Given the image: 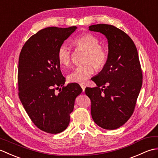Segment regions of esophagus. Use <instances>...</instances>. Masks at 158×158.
Returning a JSON list of instances; mask_svg holds the SVG:
<instances>
[{"mask_svg": "<svg viewBox=\"0 0 158 158\" xmlns=\"http://www.w3.org/2000/svg\"><path fill=\"white\" fill-rule=\"evenodd\" d=\"M80 86L81 87V88H82V89H83V92H84L85 91V85H83V84H80Z\"/></svg>", "mask_w": 158, "mask_h": 158, "instance_id": "esophagus-1", "label": "esophagus"}]
</instances>
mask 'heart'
<instances>
[{
  "instance_id": "b5f03b06",
  "label": "heart",
  "mask_w": 158,
  "mask_h": 158,
  "mask_svg": "<svg viewBox=\"0 0 158 158\" xmlns=\"http://www.w3.org/2000/svg\"><path fill=\"white\" fill-rule=\"evenodd\" d=\"M98 43V39L89 32L82 33L73 39V44L77 49L85 51L84 62L86 64L76 67L69 74V79L70 82L84 83L94 73V65L98 70L102 69L106 66L109 53L105 47ZM57 56L59 62L64 66H69L71 62L72 52L65 44L59 47Z\"/></svg>"
}]
</instances>
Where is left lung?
I'll return each instance as SVG.
<instances>
[{"label":"left lung","instance_id":"8db88e82","mask_svg":"<svg viewBox=\"0 0 158 158\" xmlns=\"http://www.w3.org/2000/svg\"><path fill=\"white\" fill-rule=\"evenodd\" d=\"M91 31L105 35L109 43L106 66L92 80L95 88H86L91 100V114L97 125L106 130L123 126L134 113L143 83V73L135 43L122 30L99 23Z\"/></svg>","mask_w":158,"mask_h":158}]
</instances>
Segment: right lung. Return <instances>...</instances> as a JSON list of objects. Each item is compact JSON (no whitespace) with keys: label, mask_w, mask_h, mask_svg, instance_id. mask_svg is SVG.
Returning <instances> with one entry per match:
<instances>
[{"label":"right lung","mask_w":158,"mask_h":158,"mask_svg":"<svg viewBox=\"0 0 158 158\" xmlns=\"http://www.w3.org/2000/svg\"><path fill=\"white\" fill-rule=\"evenodd\" d=\"M49 27L39 31L23 45L19 57L18 96L35 125L49 134L63 132L70 122L77 96L76 83L64 85L57 52L77 29Z\"/></svg>","instance_id":"1"}]
</instances>
